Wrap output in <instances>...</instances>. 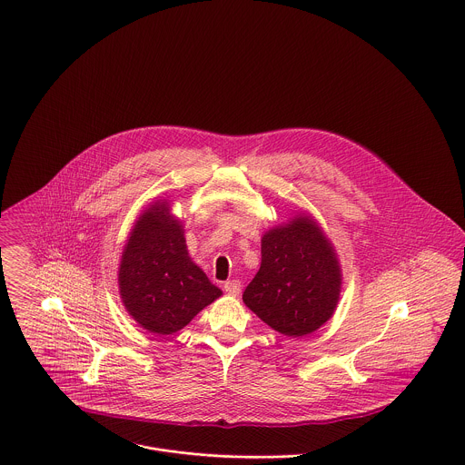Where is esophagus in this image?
I'll use <instances>...</instances> for the list:
<instances>
[{
    "instance_id": "obj_1",
    "label": "esophagus",
    "mask_w": 465,
    "mask_h": 465,
    "mask_svg": "<svg viewBox=\"0 0 465 465\" xmlns=\"http://www.w3.org/2000/svg\"><path fill=\"white\" fill-rule=\"evenodd\" d=\"M223 290H225V293L236 297V295H240V292H242V282H240L238 279L225 281V282H223Z\"/></svg>"
}]
</instances>
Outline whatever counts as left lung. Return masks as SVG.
Returning <instances> with one entry per match:
<instances>
[{
    "mask_svg": "<svg viewBox=\"0 0 465 465\" xmlns=\"http://www.w3.org/2000/svg\"><path fill=\"white\" fill-rule=\"evenodd\" d=\"M341 270L319 223L301 214L262 238V266L243 302L272 330L286 336L317 331L334 313Z\"/></svg>",
    "mask_w": 465,
    "mask_h": 465,
    "instance_id": "1",
    "label": "left lung"
}]
</instances>
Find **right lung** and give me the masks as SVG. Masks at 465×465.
Returning a JSON list of instances; mask_svg holds the SVG:
<instances>
[{
	"instance_id": "right-lung-1",
	"label": "right lung",
	"mask_w": 465,
	"mask_h": 465,
	"mask_svg": "<svg viewBox=\"0 0 465 465\" xmlns=\"http://www.w3.org/2000/svg\"><path fill=\"white\" fill-rule=\"evenodd\" d=\"M120 295L134 321L153 334H172L222 295L188 254L184 229L168 202L135 220L118 272Z\"/></svg>"
}]
</instances>
